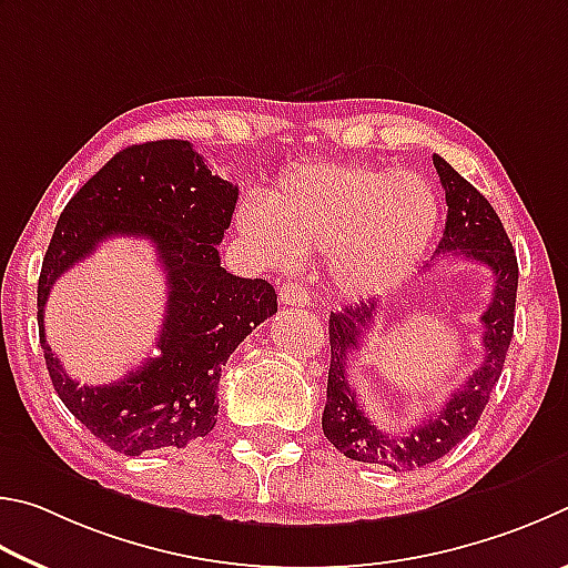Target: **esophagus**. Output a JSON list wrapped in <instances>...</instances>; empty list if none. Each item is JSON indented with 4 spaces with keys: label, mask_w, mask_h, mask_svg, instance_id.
Listing matches in <instances>:
<instances>
[{
    "label": "esophagus",
    "mask_w": 568,
    "mask_h": 568,
    "mask_svg": "<svg viewBox=\"0 0 568 568\" xmlns=\"http://www.w3.org/2000/svg\"><path fill=\"white\" fill-rule=\"evenodd\" d=\"M278 302L284 306H310V290L304 284L292 282L278 290Z\"/></svg>",
    "instance_id": "1"
}]
</instances>
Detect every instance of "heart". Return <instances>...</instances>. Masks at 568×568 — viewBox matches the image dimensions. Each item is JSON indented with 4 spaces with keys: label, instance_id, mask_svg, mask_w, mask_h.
<instances>
[{
    "label": "heart",
    "instance_id": "b5f03b06",
    "mask_svg": "<svg viewBox=\"0 0 568 568\" xmlns=\"http://www.w3.org/2000/svg\"><path fill=\"white\" fill-rule=\"evenodd\" d=\"M239 232L272 266L326 252L344 294H376L419 264L439 224V199L416 172L314 162L286 174L266 202L248 199Z\"/></svg>",
    "mask_w": 568,
    "mask_h": 568
}]
</instances>
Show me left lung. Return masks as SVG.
I'll return each mask as SVG.
<instances>
[{
	"instance_id": "obj_1",
	"label": "left lung",
	"mask_w": 568,
	"mask_h": 568,
	"mask_svg": "<svg viewBox=\"0 0 568 568\" xmlns=\"http://www.w3.org/2000/svg\"><path fill=\"white\" fill-rule=\"evenodd\" d=\"M434 166L446 192V206H449L436 256L464 254L466 258L489 266L494 274L491 304L481 314V342L486 354L479 369L462 384V389L452 394L439 414L426 416L409 434H386L364 414L349 376H346V359L354 349H359L379 310L374 302H366L332 312L329 316L332 364L322 416L324 436L349 459L389 466L392 471H412L416 466L442 459L469 436L484 406L489 404L496 382H499L514 336L519 264H516V252L504 232L501 219L479 189L466 182L439 154H434Z\"/></svg>"
}]
</instances>
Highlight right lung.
I'll return each instance as SVG.
<instances>
[{"label":"right lung","mask_w":568,"mask_h":568,"mask_svg":"<svg viewBox=\"0 0 568 568\" xmlns=\"http://www.w3.org/2000/svg\"><path fill=\"white\" fill-rule=\"evenodd\" d=\"M236 199L239 189L212 174L192 144L162 139L114 154L59 216L37 286L39 342L59 399L109 449H182L212 432L222 366L276 314L272 284L219 264ZM109 235L153 242L168 274V314L156 357L114 385L79 387L43 339V304L55 278Z\"/></svg>","instance_id":"1"}]
</instances>
